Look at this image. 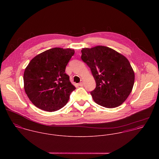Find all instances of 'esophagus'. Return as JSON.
I'll return each instance as SVG.
<instances>
[{
  "label": "esophagus",
  "instance_id": "1",
  "mask_svg": "<svg viewBox=\"0 0 159 159\" xmlns=\"http://www.w3.org/2000/svg\"><path fill=\"white\" fill-rule=\"evenodd\" d=\"M78 86H83V81H81V82L78 84Z\"/></svg>",
  "mask_w": 159,
  "mask_h": 159
}]
</instances>
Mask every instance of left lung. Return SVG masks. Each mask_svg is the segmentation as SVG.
Masks as SVG:
<instances>
[{"instance_id": "left-lung-1", "label": "left lung", "mask_w": 159, "mask_h": 159, "mask_svg": "<svg viewBox=\"0 0 159 159\" xmlns=\"http://www.w3.org/2000/svg\"><path fill=\"white\" fill-rule=\"evenodd\" d=\"M81 59L91 68L96 83L91 91L94 102L108 108L125 101L132 91L135 73L129 60L113 49L97 46L81 50Z\"/></svg>"}]
</instances>
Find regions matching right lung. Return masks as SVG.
Instances as JSON below:
<instances>
[{
    "mask_svg": "<svg viewBox=\"0 0 159 159\" xmlns=\"http://www.w3.org/2000/svg\"><path fill=\"white\" fill-rule=\"evenodd\" d=\"M74 53L71 48H54L30 61L24 73V88L35 107L52 112L67 103L70 93L76 88L65 71Z\"/></svg>",
    "mask_w": 159,
    "mask_h": 159,
    "instance_id": "obj_1",
    "label": "right lung"
}]
</instances>
